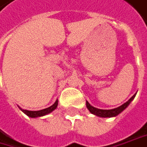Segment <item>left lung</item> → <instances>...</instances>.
I'll return each instance as SVG.
<instances>
[{
  "label": "left lung",
  "instance_id": "left-lung-1",
  "mask_svg": "<svg viewBox=\"0 0 147 147\" xmlns=\"http://www.w3.org/2000/svg\"><path fill=\"white\" fill-rule=\"evenodd\" d=\"M135 96H136V94H134V96L129 99L128 102H126L125 103H124L123 105H121L120 107L115 109H111V110H102V109L95 108L94 107H92L88 102H86V107H87V108L89 109V111L92 113V114L95 115H98L99 117H104V118H107V117H114V116L118 115L119 113H121L124 109L129 106V103H130V102L133 101V99L135 98Z\"/></svg>",
  "mask_w": 147,
  "mask_h": 147
}]
</instances>
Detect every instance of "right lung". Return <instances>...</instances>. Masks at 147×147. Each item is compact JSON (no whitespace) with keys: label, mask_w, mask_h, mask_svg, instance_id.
I'll list each match as a JSON object with an SVG mask.
<instances>
[{"label":"right lung","mask_w":147,"mask_h":147,"mask_svg":"<svg viewBox=\"0 0 147 147\" xmlns=\"http://www.w3.org/2000/svg\"><path fill=\"white\" fill-rule=\"evenodd\" d=\"M58 107V101H56L51 106V107H49L48 108H45L43 109V110H40V111H28V110H23V109H21L22 110V111L24 112L25 114L27 115L29 117H32V118H36V117H40V116H43V115H45L49 114V113H50V112H52L53 111H54L56 107Z\"/></svg>","instance_id":"obj_1"}]
</instances>
